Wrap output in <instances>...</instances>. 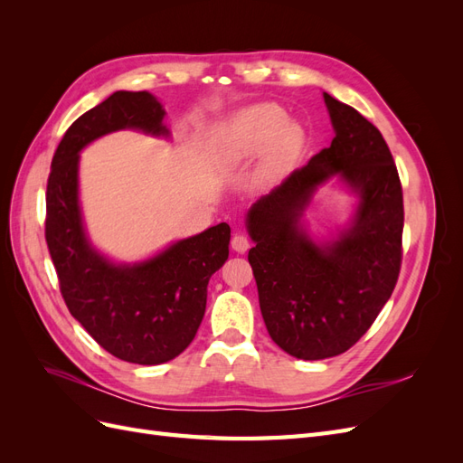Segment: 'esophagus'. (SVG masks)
Listing matches in <instances>:
<instances>
[{"label": "esophagus", "mask_w": 463, "mask_h": 463, "mask_svg": "<svg viewBox=\"0 0 463 463\" xmlns=\"http://www.w3.org/2000/svg\"><path fill=\"white\" fill-rule=\"evenodd\" d=\"M250 247L249 240L243 235V233H235L232 237V249L235 250V253H245V250Z\"/></svg>", "instance_id": "1"}]
</instances>
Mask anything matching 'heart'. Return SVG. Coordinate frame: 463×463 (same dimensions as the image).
Instances as JSON below:
<instances>
[{
	"label": "heart",
	"mask_w": 463,
	"mask_h": 463,
	"mask_svg": "<svg viewBox=\"0 0 463 463\" xmlns=\"http://www.w3.org/2000/svg\"><path fill=\"white\" fill-rule=\"evenodd\" d=\"M222 146L232 162H247L264 154L257 170L260 185L284 179L299 160L305 131L288 121L284 108L262 102L237 111L222 128Z\"/></svg>",
	"instance_id": "obj_1"
}]
</instances>
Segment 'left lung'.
<instances>
[{
	"label": "left lung",
	"instance_id": "1",
	"mask_svg": "<svg viewBox=\"0 0 463 463\" xmlns=\"http://www.w3.org/2000/svg\"><path fill=\"white\" fill-rule=\"evenodd\" d=\"M322 96L332 145L260 197L245 220L266 330L305 361L347 352L390 299L402 264L403 197L390 148L355 108ZM332 178L356 194V210L345 229L317 242L302 216Z\"/></svg>",
	"mask_w": 463,
	"mask_h": 463
}]
</instances>
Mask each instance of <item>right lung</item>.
Wrapping results in <instances>:
<instances>
[{
  "label": "right lung",
  "mask_w": 463,
  "mask_h": 463,
  "mask_svg": "<svg viewBox=\"0 0 463 463\" xmlns=\"http://www.w3.org/2000/svg\"><path fill=\"white\" fill-rule=\"evenodd\" d=\"M164 118L146 90L108 96L63 135L46 191V241L69 313L106 352L137 365H160L193 342L208 279L230 255L226 222L138 262H114L90 241L79 203L80 150L123 129L167 138Z\"/></svg>",
  "instance_id": "obj_1"
}]
</instances>
